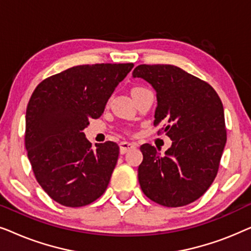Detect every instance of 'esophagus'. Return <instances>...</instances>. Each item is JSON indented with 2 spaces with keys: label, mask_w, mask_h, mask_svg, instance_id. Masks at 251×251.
Returning <instances> with one entry per match:
<instances>
[{
  "label": "esophagus",
  "mask_w": 251,
  "mask_h": 251,
  "mask_svg": "<svg viewBox=\"0 0 251 251\" xmlns=\"http://www.w3.org/2000/svg\"><path fill=\"white\" fill-rule=\"evenodd\" d=\"M136 147L135 144L129 143V142H121L120 143V152L121 154H125L128 152V151H131Z\"/></svg>",
  "instance_id": "34e87169"
}]
</instances>
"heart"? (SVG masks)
I'll return each mask as SVG.
<instances>
[{
  "label": "heart",
  "mask_w": 251,
  "mask_h": 251,
  "mask_svg": "<svg viewBox=\"0 0 251 251\" xmlns=\"http://www.w3.org/2000/svg\"><path fill=\"white\" fill-rule=\"evenodd\" d=\"M137 89H140V88H135V89H133V90H137ZM133 90H132V91H133Z\"/></svg>",
  "instance_id": "obj_1"
}]
</instances>
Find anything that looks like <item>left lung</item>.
<instances>
[{
  "label": "left lung",
  "mask_w": 251,
  "mask_h": 251,
  "mask_svg": "<svg viewBox=\"0 0 251 251\" xmlns=\"http://www.w3.org/2000/svg\"><path fill=\"white\" fill-rule=\"evenodd\" d=\"M133 77L156 91L154 126L173 145L162 155L151 144L140 146L138 180L147 198L164 207H183L202 197L217 176L226 144L224 108L208 82L174 65H139Z\"/></svg>",
  "instance_id": "1"
}]
</instances>
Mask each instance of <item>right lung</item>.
<instances>
[{
  "instance_id": "1",
  "label": "right lung",
  "mask_w": 251,
  "mask_h": 251,
  "mask_svg": "<svg viewBox=\"0 0 251 251\" xmlns=\"http://www.w3.org/2000/svg\"><path fill=\"white\" fill-rule=\"evenodd\" d=\"M133 64L80 65L49 76L26 109L25 146L37 183L65 207L92 203L108 186L118 162L114 142L92 144L83 130L104 113L116 85Z\"/></svg>"
}]
</instances>
